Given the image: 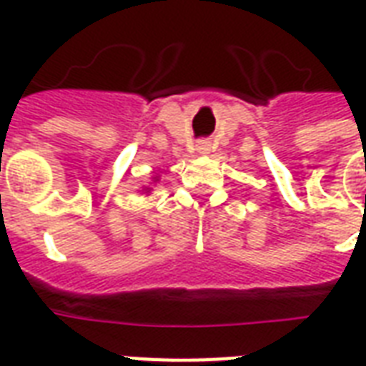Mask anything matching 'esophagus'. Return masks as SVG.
<instances>
[{
    "mask_svg": "<svg viewBox=\"0 0 366 366\" xmlns=\"http://www.w3.org/2000/svg\"><path fill=\"white\" fill-rule=\"evenodd\" d=\"M209 144L207 142H199L197 144V152H199V154H209Z\"/></svg>",
    "mask_w": 366,
    "mask_h": 366,
    "instance_id": "34e87169",
    "label": "esophagus"
}]
</instances>
